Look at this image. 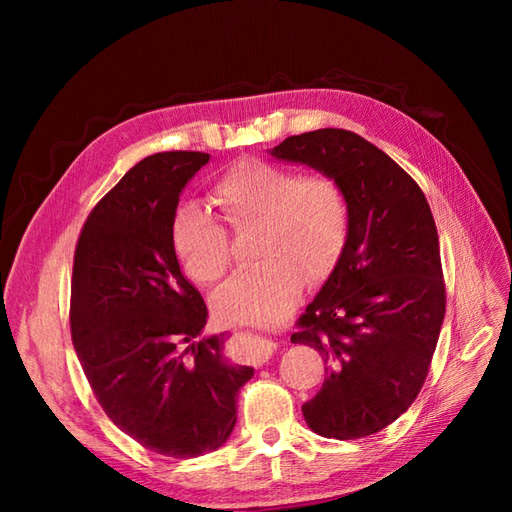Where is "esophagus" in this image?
I'll return each mask as SVG.
<instances>
[{"mask_svg": "<svg viewBox=\"0 0 512 512\" xmlns=\"http://www.w3.org/2000/svg\"><path fill=\"white\" fill-rule=\"evenodd\" d=\"M273 350H275V342H271V339H265V337H258L256 344L250 348V359L254 363H265L273 354Z\"/></svg>", "mask_w": 512, "mask_h": 512, "instance_id": "obj_1", "label": "esophagus"}]
</instances>
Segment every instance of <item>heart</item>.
<instances>
[{
	"label": "heart",
	"mask_w": 512,
	"mask_h": 512,
	"mask_svg": "<svg viewBox=\"0 0 512 512\" xmlns=\"http://www.w3.org/2000/svg\"><path fill=\"white\" fill-rule=\"evenodd\" d=\"M209 203L235 228L258 226L256 265L237 271L213 294V307L235 322L271 324L286 318L301 301L303 277L318 282L344 252L350 228L348 200L333 177L241 160L215 179ZM170 241L181 271L200 286H211L230 265L228 232L196 203L173 215Z\"/></svg>",
	"instance_id": "obj_1"
}]
</instances>
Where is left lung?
<instances>
[{"label":"left lung","instance_id":"obj_1","mask_svg":"<svg viewBox=\"0 0 512 512\" xmlns=\"http://www.w3.org/2000/svg\"><path fill=\"white\" fill-rule=\"evenodd\" d=\"M271 156L320 170L346 194L344 252L290 342L327 365L322 389L303 404L309 429L371 436L412 406L436 352L446 309L436 222L416 181L359 134L288 136Z\"/></svg>","mask_w":512,"mask_h":512}]
</instances>
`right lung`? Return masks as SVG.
Instances as JSON below:
<instances>
[{"label": "right lung", "instance_id": "right-lung-1", "mask_svg": "<svg viewBox=\"0 0 512 512\" xmlns=\"http://www.w3.org/2000/svg\"><path fill=\"white\" fill-rule=\"evenodd\" d=\"M209 153L164 151L130 168L89 213L74 252L70 329L106 416L138 444L188 459L220 448L252 367L205 337L207 305L170 241L179 194Z\"/></svg>", "mask_w": 512, "mask_h": 512}]
</instances>
